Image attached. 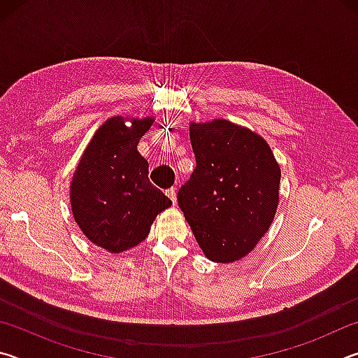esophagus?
I'll return each instance as SVG.
<instances>
[{"label":"esophagus","mask_w":358,"mask_h":358,"mask_svg":"<svg viewBox=\"0 0 358 358\" xmlns=\"http://www.w3.org/2000/svg\"><path fill=\"white\" fill-rule=\"evenodd\" d=\"M166 194L169 196V199H171L173 205L177 203V189H175V187H169V189H166Z\"/></svg>","instance_id":"esophagus-1"}]
</instances>
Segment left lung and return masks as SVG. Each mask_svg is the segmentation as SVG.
<instances>
[{
	"instance_id": "1",
	"label": "left lung",
	"mask_w": 358,
	"mask_h": 358,
	"mask_svg": "<svg viewBox=\"0 0 358 358\" xmlns=\"http://www.w3.org/2000/svg\"><path fill=\"white\" fill-rule=\"evenodd\" d=\"M191 126L196 169L178 189V207L205 256L234 262L273 221L280 166L268 143L250 129L227 120Z\"/></svg>"
}]
</instances>
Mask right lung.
<instances>
[{
	"label": "right lung",
	"mask_w": 358,
	"mask_h": 358,
	"mask_svg": "<svg viewBox=\"0 0 358 358\" xmlns=\"http://www.w3.org/2000/svg\"><path fill=\"white\" fill-rule=\"evenodd\" d=\"M153 120H107L93 136L72 177L74 220L87 238L110 252L141 243L172 201L148 180V162L137 143Z\"/></svg>",
	"instance_id": "add662e5"
}]
</instances>
